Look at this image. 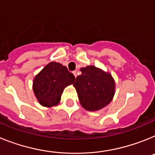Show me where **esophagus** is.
<instances>
[{
    "label": "esophagus",
    "instance_id": "obj_1",
    "mask_svg": "<svg viewBox=\"0 0 155 155\" xmlns=\"http://www.w3.org/2000/svg\"><path fill=\"white\" fill-rule=\"evenodd\" d=\"M72 73H73L74 76L76 78V76H77V71H73V72H72Z\"/></svg>",
    "mask_w": 155,
    "mask_h": 155
}]
</instances>
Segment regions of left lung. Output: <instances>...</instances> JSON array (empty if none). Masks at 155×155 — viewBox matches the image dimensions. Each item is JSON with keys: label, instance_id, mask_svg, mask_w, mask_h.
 I'll return each mask as SVG.
<instances>
[{"label": "left lung", "instance_id": "1", "mask_svg": "<svg viewBox=\"0 0 155 155\" xmlns=\"http://www.w3.org/2000/svg\"><path fill=\"white\" fill-rule=\"evenodd\" d=\"M82 74L73 84L80 104L87 111H94L107 106L115 94V80L109 72L94 65L80 68Z\"/></svg>", "mask_w": 155, "mask_h": 155}]
</instances>
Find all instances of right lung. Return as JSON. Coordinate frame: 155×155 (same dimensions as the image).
<instances>
[{
	"mask_svg": "<svg viewBox=\"0 0 155 155\" xmlns=\"http://www.w3.org/2000/svg\"><path fill=\"white\" fill-rule=\"evenodd\" d=\"M75 81V76L58 62L48 63L33 79V90L39 103L51 107L58 104L64 89Z\"/></svg>",
	"mask_w": 155,
	"mask_h": 155,
	"instance_id": "obj_1",
	"label": "right lung"
}]
</instances>
